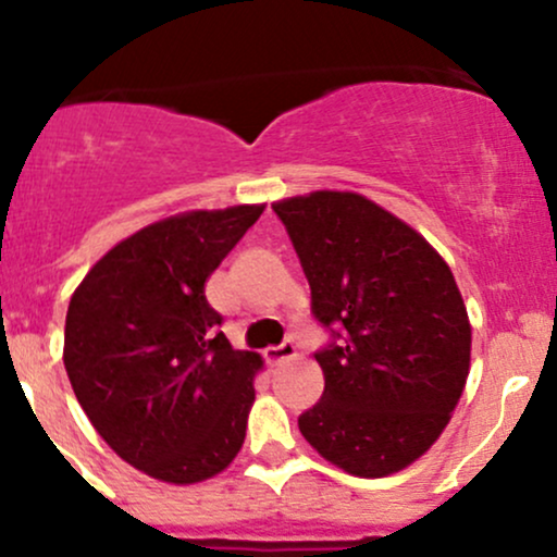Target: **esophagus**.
Returning a JSON list of instances; mask_svg holds the SVG:
<instances>
[{
  "label": "esophagus",
  "instance_id": "obj_1",
  "mask_svg": "<svg viewBox=\"0 0 557 557\" xmlns=\"http://www.w3.org/2000/svg\"><path fill=\"white\" fill-rule=\"evenodd\" d=\"M267 361L272 363V367H280V363L285 361H293L296 359V345L293 343H283V345H274V348H267Z\"/></svg>",
  "mask_w": 557,
  "mask_h": 557
}]
</instances>
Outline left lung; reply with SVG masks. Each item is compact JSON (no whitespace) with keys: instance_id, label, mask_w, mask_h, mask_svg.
Segmentation results:
<instances>
[{"instance_id":"obj_1","label":"left lung","mask_w":557,"mask_h":557,"mask_svg":"<svg viewBox=\"0 0 557 557\" xmlns=\"http://www.w3.org/2000/svg\"><path fill=\"white\" fill-rule=\"evenodd\" d=\"M311 285V311L341 343L317 354L322 400L298 430L324 461L380 479L424 456L461 400L471 322L447 261L424 235L354 190L274 201Z\"/></svg>"}]
</instances>
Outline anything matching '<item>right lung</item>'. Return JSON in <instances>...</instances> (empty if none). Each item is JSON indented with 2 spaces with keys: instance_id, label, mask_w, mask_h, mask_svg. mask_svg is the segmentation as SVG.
<instances>
[{
  "instance_id": "right-lung-1",
  "label": "right lung",
  "mask_w": 557,
  "mask_h": 557,
  "mask_svg": "<svg viewBox=\"0 0 557 557\" xmlns=\"http://www.w3.org/2000/svg\"><path fill=\"white\" fill-rule=\"evenodd\" d=\"M267 203L164 216L112 246L75 287L65 369L94 430L123 461L170 484L225 471L246 440L253 376L203 287Z\"/></svg>"
}]
</instances>
